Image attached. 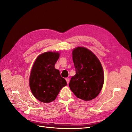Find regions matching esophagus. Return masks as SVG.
<instances>
[{"mask_svg": "<svg viewBox=\"0 0 132 132\" xmlns=\"http://www.w3.org/2000/svg\"><path fill=\"white\" fill-rule=\"evenodd\" d=\"M65 80H66L67 84H68L69 82V78H67L65 79Z\"/></svg>", "mask_w": 132, "mask_h": 132, "instance_id": "esophagus-1", "label": "esophagus"}]
</instances>
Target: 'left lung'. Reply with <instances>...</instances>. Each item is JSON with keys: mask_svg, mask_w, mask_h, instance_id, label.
<instances>
[{"mask_svg": "<svg viewBox=\"0 0 132 132\" xmlns=\"http://www.w3.org/2000/svg\"><path fill=\"white\" fill-rule=\"evenodd\" d=\"M76 74L69 86L78 98L90 101L96 97L102 88L104 74L101 64L91 51L78 47L73 51Z\"/></svg>", "mask_w": 132, "mask_h": 132, "instance_id": "left-lung-1", "label": "left lung"}]
</instances>
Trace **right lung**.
Wrapping results in <instances>:
<instances>
[{
    "label": "right lung",
    "mask_w": 132,
    "mask_h": 132,
    "mask_svg": "<svg viewBox=\"0 0 132 132\" xmlns=\"http://www.w3.org/2000/svg\"><path fill=\"white\" fill-rule=\"evenodd\" d=\"M59 55L55 52L42 53L32 68L29 80L30 89L34 96L42 102L54 101L60 90L67 85L65 80L54 67Z\"/></svg>",
    "instance_id": "add662e5"
}]
</instances>
